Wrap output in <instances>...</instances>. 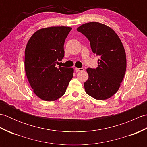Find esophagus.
Instances as JSON below:
<instances>
[{"label":"esophagus","mask_w":147,"mask_h":147,"mask_svg":"<svg viewBox=\"0 0 147 147\" xmlns=\"http://www.w3.org/2000/svg\"><path fill=\"white\" fill-rule=\"evenodd\" d=\"M75 70L76 71L78 72V71H84V69L83 68H75Z\"/></svg>","instance_id":"obj_1"}]
</instances>
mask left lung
Segmentation results:
<instances>
[{"label": "left lung", "instance_id": "8db88e82", "mask_svg": "<svg viewBox=\"0 0 147 147\" xmlns=\"http://www.w3.org/2000/svg\"><path fill=\"white\" fill-rule=\"evenodd\" d=\"M89 40L93 52L98 55V67L88 68L86 93L99 100L111 98L119 88L126 69V55L119 37L111 28L90 22L77 28Z\"/></svg>", "mask_w": 147, "mask_h": 147}]
</instances>
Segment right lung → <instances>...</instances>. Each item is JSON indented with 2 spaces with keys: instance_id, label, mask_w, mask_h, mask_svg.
Instances as JSON below:
<instances>
[{
  "instance_id": "right-lung-1",
  "label": "right lung",
  "mask_w": 147,
  "mask_h": 147,
  "mask_svg": "<svg viewBox=\"0 0 147 147\" xmlns=\"http://www.w3.org/2000/svg\"><path fill=\"white\" fill-rule=\"evenodd\" d=\"M72 28L51 26L37 30L27 43L24 67L35 94L45 101L63 95L73 78L74 69L55 67L64 56L65 40Z\"/></svg>"
}]
</instances>
